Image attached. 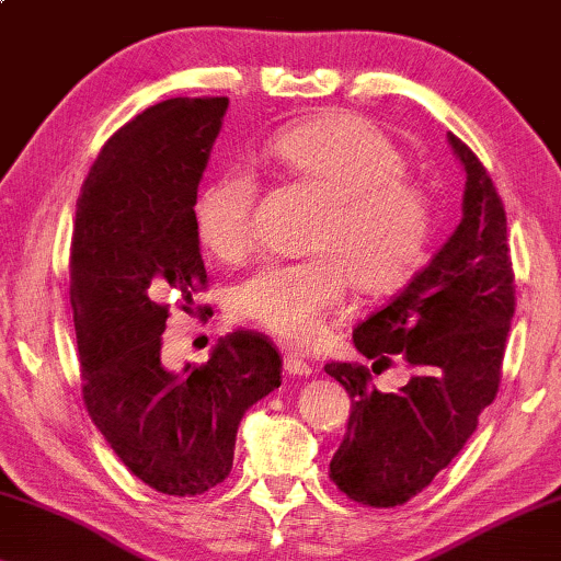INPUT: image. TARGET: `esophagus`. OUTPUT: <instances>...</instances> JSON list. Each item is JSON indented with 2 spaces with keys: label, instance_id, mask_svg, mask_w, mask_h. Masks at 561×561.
Wrapping results in <instances>:
<instances>
[{
  "label": "esophagus",
  "instance_id": "obj_1",
  "mask_svg": "<svg viewBox=\"0 0 561 561\" xmlns=\"http://www.w3.org/2000/svg\"><path fill=\"white\" fill-rule=\"evenodd\" d=\"M283 366H286V370L293 376H310V374H313V366H310L306 358H300L298 353H286V356H283Z\"/></svg>",
  "mask_w": 561,
  "mask_h": 561
}]
</instances>
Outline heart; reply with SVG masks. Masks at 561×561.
<instances>
[{
  "label": "heart",
  "instance_id": "heart-1",
  "mask_svg": "<svg viewBox=\"0 0 561 561\" xmlns=\"http://www.w3.org/2000/svg\"><path fill=\"white\" fill-rule=\"evenodd\" d=\"M268 160L290 183L321 195L310 215L308 255L271 261L230 290L232 313L288 343H308L356 288L364 296L399 290L426 257L431 203L407 178V158L358 115H323L280 130ZM257 180L222 170L201 187L193 228L222 263L255 251Z\"/></svg>",
  "mask_w": 561,
  "mask_h": 561
}]
</instances>
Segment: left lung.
<instances>
[{"label": "left lung", "mask_w": 561, "mask_h": 561, "mask_svg": "<svg viewBox=\"0 0 561 561\" xmlns=\"http://www.w3.org/2000/svg\"><path fill=\"white\" fill-rule=\"evenodd\" d=\"M449 142L467 170L459 228L389 306L353 331V343L374 366H323L351 396L329 477L353 502L374 510L407 504L449 467L502 383L516 306L506 213L469 145L451 133ZM393 359H403L414 376L399 394H381L373 374Z\"/></svg>", "instance_id": "8db88e82"}]
</instances>
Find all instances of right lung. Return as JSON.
Masks as SVG:
<instances>
[{
	"label": "right lung",
	"instance_id": "right-lung-1",
	"mask_svg": "<svg viewBox=\"0 0 561 561\" xmlns=\"http://www.w3.org/2000/svg\"><path fill=\"white\" fill-rule=\"evenodd\" d=\"M226 110L228 98H175L140 112L100 150L75 215L84 409L117 459L168 496L218 486L243 413L280 386V353L257 331H232L183 374L160 360L170 293L193 304L208 288L193 203Z\"/></svg>",
	"mask_w": 561,
	"mask_h": 561
}]
</instances>
